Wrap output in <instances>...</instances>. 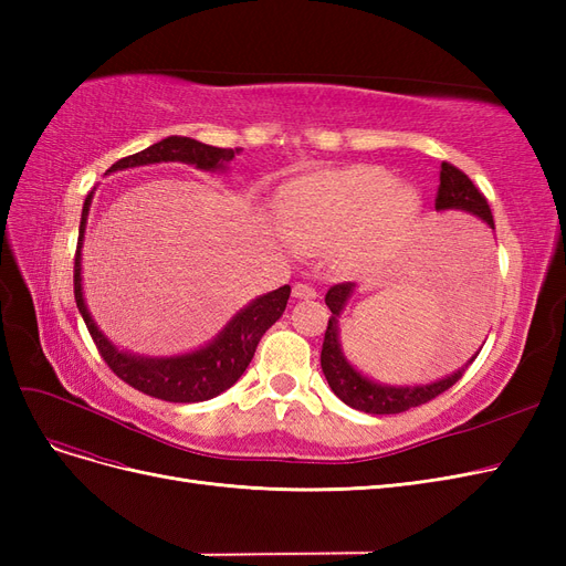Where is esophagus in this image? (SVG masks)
Masks as SVG:
<instances>
[{"label":"esophagus","mask_w":566,"mask_h":566,"mask_svg":"<svg viewBox=\"0 0 566 566\" xmlns=\"http://www.w3.org/2000/svg\"><path fill=\"white\" fill-rule=\"evenodd\" d=\"M316 295L318 293H316V287L312 283L300 281V283L293 285V297H297V300H314Z\"/></svg>","instance_id":"obj_1"}]
</instances>
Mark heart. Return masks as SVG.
Returning a JSON list of instances; mask_svg holds the SVG:
<instances>
[{
	"instance_id": "1",
	"label": "heart",
	"mask_w": 566,
	"mask_h": 566,
	"mask_svg": "<svg viewBox=\"0 0 566 566\" xmlns=\"http://www.w3.org/2000/svg\"><path fill=\"white\" fill-rule=\"evenodd\" d=\"M416 208V193L394 184L387 169L358 165L290 181L279 196V221L295 245L325 248L342 266L368 238L408 224Z\"/></svg>"
}]
</instances>
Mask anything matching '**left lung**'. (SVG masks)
I'll use <instances>...</instances> for the list:
<instances>
[{
    "instance_id": "8db88e82",
    "label": "left lung",
    "mask_w": 566,
    "mask_h": 566,
    "mask_svg": "<svg viewBox=\"0 0 566 566\" xmlns=\"http://www.w3.org/2000/svg\"><path fill=\"white\" fill-rule=\"evenodd\" d=\"M434 208L437 210H465L479 219H484L486 224L493 229V214L484 193L472 184V179L458 169L451 163H441V175H439V188H437V198H434ZM476 266H472L470 276ZM354 283H337L333 285L328 293H325V304L333 312L328 318V328H325L323 337V349H321V368L325 380H328L331 389L337 394V397L345 401L347 406L364 410V413L373 416H394V413H403L408 408L422 406L427 401L437 399L439 394L451 389L460 378L465 368L474 361L476 356H472L465 368L455 370L449 378H443L432 385H418V387H385V385H375L366 380L361 373H356L349 361L339 349V314L345 310V304L352 295ZM476 293V290H472Z\"/></svg>"
}]
</instances>
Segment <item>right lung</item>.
<instances>
[{"instance_id": "add662e5", "label": "right lung", "mask_w": 566, "mask_h": 566, "mask_svg": "<svg viewBox=\"0 0 566 566\" xmlns=\"http://www.w3.org/2000/svg\"><path fill=\"white\" fill-rule=\"evenodd\" d=\"M238 150L241 148H217V146L200 144L196 139H188V136H167V139L148 146L146 150H139L134 153V156L117 160L108 172H117V169L139 167V165L167 163V160H181L188 165H196L200 169H221L227 163L233 160ZM90 205H92V193L87 196V200H84V208H82L73 283H75L77 310L84 323H87V331L94 339L101 358H104L108 368L117 375L119 380H125L129 387L163 401H172V403L208 401L217 397V394L229 389L250 366L262 335L283 316L287 297H290V285H283L279 290H273V293H266L262 297H256L254 302H250L241 314L233 316V321L217 335L214 342H210L208 347H202L193 354L172 356V358H142V356L117 352L104 337V333L96 328V323L92 321L87 304H84V297H82L80 248H82L84 227H87Z\"/></svg>"}]
</instances>
